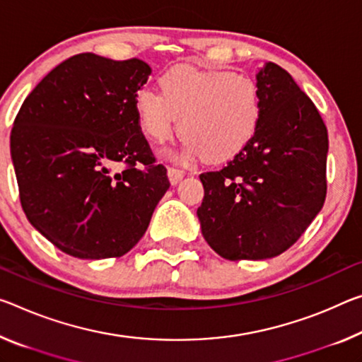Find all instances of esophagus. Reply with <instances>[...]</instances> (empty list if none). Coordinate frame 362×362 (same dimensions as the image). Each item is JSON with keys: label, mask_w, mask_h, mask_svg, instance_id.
I'll list each match as a JSON object with an SVG mask.
<instances>
[{"label": "esophagus", "mask_w": 362, "mask_h": 362, "mask_svg": "<svg viewBox=\"0 0 362 362\" xmlns=\"http://www.w3.org/2000/svg\"><path fill=\"white\" fill-rule=\"evenodd\" d=\"M183 170H179V169H174V168H169L168 169V177H169V182L170 185H177L182 179H183Z\"/></svg>", "instance_id": "obj_1"}]
</instances>
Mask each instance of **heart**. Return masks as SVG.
<instances>
[{"instance_id":"obj_1","label":"heart","mask_w":362,"mask_h":362,"mask_svg":"<svg viewBox=\"0 0 362 362\" xmlns=\"http://www.w3.org/2000/svg\"><path fill=\"white\" fill-rule=\"evenodd\" d=\"M159 90L135 96L140 129L154 143H165L177 129L183 135L179 163L206 158L214 163L242 153L259 129L261 95L253 80L227 71L175 66L158 78ZM181 119H179L178 117Z\"/></svg>"}]
</instances>
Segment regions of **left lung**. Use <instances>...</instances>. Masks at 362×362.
<instances>
[{"label":"left lung","instance_id":"obj_1","mask_svg":"<svg viewBox=\"0 0 362 362\" xmlns=\"http://www.w3.org/2000/svg\"><path fill=\"white\" fill-rule=\"evenodd\" d=\"M262 117L226 168L199 175L197 211L206 242L230 261L282 255L322 209L329 135L314 103L274 62L256 74Z\"/></svg>","mask_w":362,"mask_h":362}]
</instances>
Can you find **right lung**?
<instances>
[{
	"mask_svg": "<svg viewBox=\"0 0 362 362\" xmlns=\"http://www.w3.org/2000/svg\"><path fill=\"white\" fill-rule=\"evenodd\" d=\"M150 74L136 57L76 54L21 106L11 132L21 204L62 253L78 259L125 255L170 187L135 112V96ZM119 162L126 164L122 173L113 170Z\"/></svg>",
	"mask_w": 362,
	"mask_h": 362,
	"instance_id": "add662e5",
	"label": "right lung"
}]
</instances>
